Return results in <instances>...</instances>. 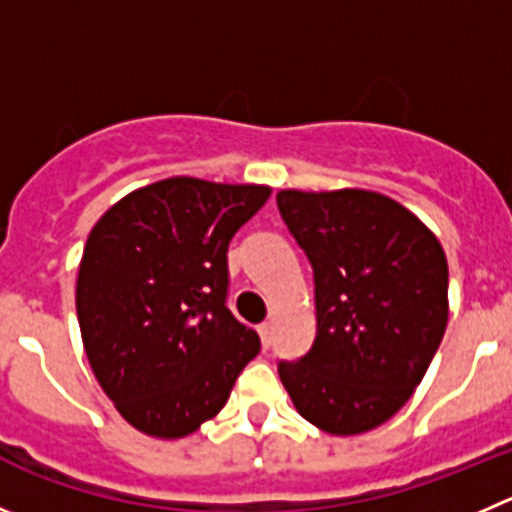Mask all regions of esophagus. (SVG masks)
Listing matches in <instances>:
<instances>
[{
	"label": "esophagus",
	"instance_id": "1",
	"mask_svg": "<svg viewBox=\"0 0 512 512\" xmlns=\"http://www.w3.org/2000/svg\"><path fill=\"white\" fill-rule=\"evenodd\" d=\"M259 334H261V342H264V347L269 349L271 339H274V326H271V321H264V324L259 326Z\"/></svg>",
	"mask_w": 512,
	"mask_h": 512
}]
</instances>
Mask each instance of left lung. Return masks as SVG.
Segmentation results:
<instances>
[{"mask_svg": "<svg viewBox=\"0 0 512 512\" xmlns=\"http://www.w3.org/2000/svg\"><path fill=\"white\" fill-rule=\"evenodd\" d=\"M279 213L314 269L316 337L279 377L329 435L387 422L425 377L447 326V259L435 233L372 191H281Z\"/></svg>", "mask_w": 512, "mask_h": 512, "instance_id": "left-lung-1", "label": "left lung"}]
</instances>
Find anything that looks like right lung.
Returning a JSON list of instances; mask_svg holds the SVG:
<instances>
[{
	"mask_svg": "<svg viewBox=\"0 0 512 512\" xmlns=\"http://www.w3.org/2000/svg\"><path fill=\"white\" fill-rule=\"evenodd\" d=\"M269 196L180 175L125 196L87 236L75 294L82 344L135 430L196 432L259 354V334L226 306L228 243Z\"/></svg>",
	"mask_w": 512,
	"mask_h": 512,
	"instance_id": "1",
	"label": "right lung"
}]
</instances>
